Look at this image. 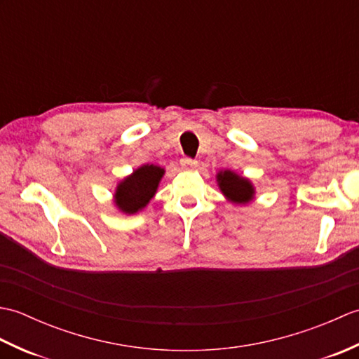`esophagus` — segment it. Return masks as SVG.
<instances>
[{"label": "esophagus", "mask_w": 359, "mask_h": 359, "mask_svg": "<svg viewBox=\"0 0 359 359\" xmlns=\"http://www.w3.org/2000/svg\"><path fill=\"white\" fill-rule=\"evenodd\" d=\"M180 165H182V168H184V170H194V168L197 166V160H193L189 157H184L180 160Z\"/></svg>", "instance_id": "34e87169"}]
</instances>
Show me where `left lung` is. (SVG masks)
<instances>
[{
    "label": "left lung",
    "mask_w": 359,
    "mask_h": 359,
    "mask_svg": "<svg viewBox=\"0 0 359 359\" xmlns=\"http://www.w3.org/2000/svg\"><path fill=\"white\" fill-rule=\"evenodd\" d=\"M219 189L225 196L228 202L234 205H247L255 201L256 189L251 180L242 177L238 172L231 170H222L216 174Z\"/></svg>",
    "instance_id": "left-lung-1"
}]
</instances>
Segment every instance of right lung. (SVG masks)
<instances>
[{
	"instance_id": "obj_1",
	"label": "right lung",
	"mask_w": 359,
	"mask_h": 359,
	"mask_svg": "<svg viewBox=\"0 0 359 359\" xmlns=\"http://www.w3.org/2000/svg\"><path fill=\"white\" fill-rule=\"evenodd\" d=\"M163 174V168L157 165H142L120 180L114 193V203L118 211L129 216L142 211L156 196Z\"/></svg>"
}]
</instances>
